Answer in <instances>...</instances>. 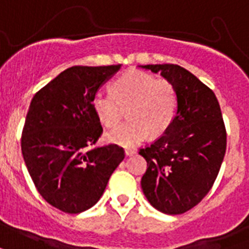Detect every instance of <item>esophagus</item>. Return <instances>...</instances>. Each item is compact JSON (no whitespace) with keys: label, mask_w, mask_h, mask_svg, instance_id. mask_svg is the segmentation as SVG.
<instances>
[{"label":"esophagus","mask_w":249,"mask_h":249,"mask_svg":"<svg viewBox=\"0 0 249 249\" xmlns=\"http://www.w3.org/2000/svg\"><path fill=\"white\" fill-rule=\"evenodd\" d=\"M124 153H126V156H132L136 153V149H134V148H127V149H124Z\"/></svg>","instance_id":"1"}]
</instances>
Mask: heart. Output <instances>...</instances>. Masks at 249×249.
Masks as SVG:
<instances>
[{"label": "heart", "mask_w": 249, "mask_h": 249, "mask_svg": "<svg viewBox=\"0 0 249 249\" xmlns=\"http://www.w3.org/2000/svg\"><path fill=\"white\" fill-rule=\"evenodd\" d=\"M179 100L174 84L140 70L126 71L115 79L111 93L96 92L92 107L100 122L115 127L128 107L130 121L107 135V142L132 146L142 142L151 132L165 134L178 114Z\"/></svg>", "instance_id": "b5f03b06"}]
</instances>
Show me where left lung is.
Returning a JSON list of instances; mask_svg holds the SVG:
<instances>
[{
	"instance_id": "left-lung-1",
	"label": "left lung",
	"mask_w": 249,
	"mask_h": 249,
	"mask_svg": "<svg viewBox=\"0 0 249 249\" xmlns=\"http://www.w3.org/2000/svg\"><path fill=\"white\" fill-rule=\"evenodd\" d=\"M178 93V114L169 130L139 153L145 159L142 192L157 211L182 214L211 191L226 153V128L214 92L178 65H145Z\"/></svg>"
}]
</instances>
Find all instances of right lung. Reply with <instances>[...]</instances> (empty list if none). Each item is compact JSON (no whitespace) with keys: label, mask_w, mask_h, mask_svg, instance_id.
<instances>
[{"label":"right lung","mask_w":249,"mask_h":249,"mask_svg":"<svg viewBox=\"0 0 249 249\" xmlns=\"http://www.w3.org/2000/svg\"><path fill=\"white\" fill-rule=\"evenodd\" d=\"M121 69L72 66L36 92L22 132V155L38 194L65 213L97 203L124 159L117 144L92 148L103 134L92 98Z\"/></svg>","instance_id":"1"}]
</instances>
